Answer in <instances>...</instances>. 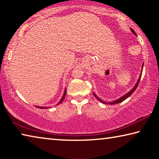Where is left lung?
Instances as JSON below:
<instances>
[{"label": "left lung", "instance_id": "left-lung-1", "mask_svg": "<svg viewBox=\"0 0 159 159\" xmlns=\"http://www.w3.org/2000/svg\"><path fill=\"white\" fill-rule=\"evenodd\" d=\"M130 30H131V31L133 32V33L135 35V36H137V34H136V33L135 32H134V31L133 30V29H130ZM144 64H142V71H141V73H140V74H139V79H138V81H137V83H135V85H134V87L132 88V89L129 91L128 93H127L126 94H125V95H123L122 97H120V98H118V99H116V100H114L113 102H104V100H102V99H101L100 98H99L98 96L96 95V94L95 93H93V95H95V98L98 99V100H99V102H101L102 103H103V104H118V103H120V102H123V101H124L125 99H127L128 97H130L132 94H133L134 92V90H136V88H138V84H139V80H140V79H141V76H142V69H143V66H144V65H143Z\"/></svg>", "mask_w": 159, "mask_h": 159}]
</instances>
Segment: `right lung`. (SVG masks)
I'll use <instances>...</instances> for the list:
<instances>
[{"label": "right lung", "mask_w": 159, "mask_h": 159, "mask_svg": "<svg viewBox=\"0 0 159 159\" xmlns=\"http://www.w3.org/2000/svg\"><path fill=\"white\" fill-rule=\"evenodd\" d=\"M66 93V88H65V90H64V94H63V96H62V98H61V99H60V101L58 102L57 104H56V106L58 105V104H61V102H62V101L64 100V98H65ZM36 107H38V108H39V109H48V108H49V107H39V106H36Z\"/></svg>", "instance_id": "right-lung-1"}]
</instances>
